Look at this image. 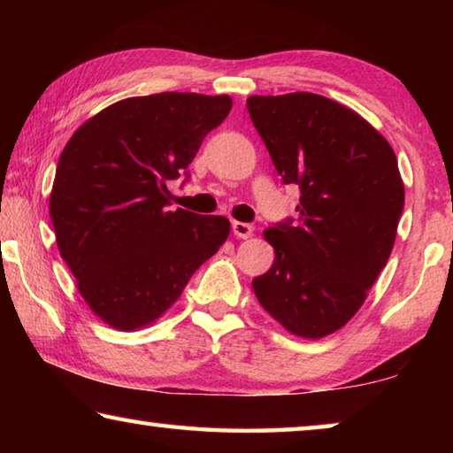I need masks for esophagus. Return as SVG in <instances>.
I'll return each mask as SVG.
<instances>
[{
    "instance_id": "34e87169",
    "label": "esophagus",
    "mask_w": 453,
    "mask_h": 453,
    "mask_svg": "<svg viewBox=\"0 0 453 453\" xmlns=\"http://www.w3.org/2000/svg\"><path fill=\"white\" fill-rule=\"evenodd\" d=\"M232 232H234V235L242 237V240H248V237L254 235V226L245 224V221H234Z\"/></svg>"
}]
</instances>
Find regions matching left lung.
I'll return each mask as SVG.
<instances>
[{"mask_svg":"<svg viewBox=\"0 0 453 453\" xmlns=\"http://www.w3.org/2000/svg\"><path fill=\"white\" fill-rule=\"evenodd\" d=\"M248 111L283 183L302 191L297 219L264 232L275 259L251 286L288 332L318 340L354 318L392 254L403 211L395 153L318 94L251 96Z\"/></svg>","mask_w":453,"mask_h":453,"instance_id":"obj_1","label":"left lung"}]
</instances>
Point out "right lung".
Returning <instances> with one entry per match:
<instances>
[{
	"mask_svg": "<svg viewBox=\"0 0 453 453\" xmlns=\"http://www.w3.org/2000/svg\"><path fill=\"white\" fill-rule=\"evenodd\" d=\"M229 96L164 91L129 97L88 119L61 151L50 197L59 254L105 324H151L227 240L224 216L170 210L167 183L189 178Z\"/></svg>",
	"mask_w": 453,
	"mask_h": 453,
	"instance_id": "obj_1",
	"label": "right lung"
}]
</instances>
